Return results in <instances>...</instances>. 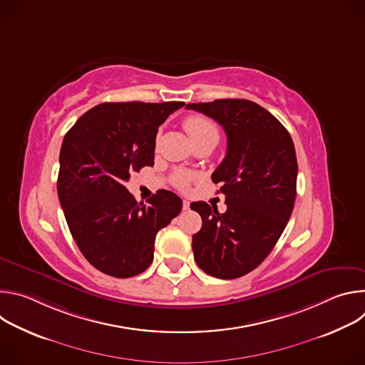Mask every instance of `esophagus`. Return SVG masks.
<instances>
[{
  "mask_svg": "<svg viewBox=\"0 0 365 365\" xmlns=\"http://www.w3.org/2000/svg\"><path fill=\"white\" fill-rule=\"evenodd\" d=\"M189 207H190V202H189V200H183V210L187 211Z\"/></svg>",
  "mask_w": 365,
  "mask_h": 365,
  "instance_id": "34e87169",
  "label": "esophagus"
}]
</instances>
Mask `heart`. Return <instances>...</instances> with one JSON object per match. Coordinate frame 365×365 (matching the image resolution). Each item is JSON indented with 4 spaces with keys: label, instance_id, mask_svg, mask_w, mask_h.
Wrapping results in <instances>:
<instances>
[{
    "label": "heart",
    "instance_id": "heart-1",
    "mask_svg": "<svg viewBox=\"0 0 365 365\" xmlns=\"http://www.w3.org/2000/svg\"><path fill=\"white\" fill-rule=\"evenodd\" d=\"M183 127L186 130V133L189 134V137L192 138V141L195 144L207 140L211 137H217L218 138V128L215 127L214 123H211L207 118L200 117V115H190L183 121ZM193 179V175L185 170H179L175 173L173 176V183L180 187V189H186L190 183V180Z\"/></svg>",
    "mask_w": 365,
    "mask_h": 365
}]
</instances>
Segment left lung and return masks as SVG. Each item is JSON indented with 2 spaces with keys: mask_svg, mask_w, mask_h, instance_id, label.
Returning <instances> with one entry per match:
<instances>
[{
  "mask_svg": "<svg viewBox=\"0 0 365 365\" xmlns=\"http://www.w3.org/2000/svg\"><path fill=\"white\" fill-rule=\"evenodd\" d=\"M227 134V155L212 173L227 211L206 202L190 207L202 218L192 237L195 262L206 274L237 279L263 263L284 231L296 199L297 160L282 123L248 99L187 103Z\"/></svg>",
  "mask_w": 365,
  "mask_h": 365,
  "instance_id": "8db88e82",
  "label": "left lung"
}]
</instances>
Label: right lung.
Instances as JSON below:
<instances>
[{"label":"right lung","instance_id":"add662e5","mask_svg":"<svg viewBox=\"0 0 365 365\" xmlns=\"http://www.w3.org/2000/svg\"><path fill=\"white\" fill-rule=\"evenodd\" d=\"M183 106L179 101L99 103L66 133L58 195L76 245L96 270L118 279L147 270L155 235L182 211V199L173 192L159 190L144 205L125 182L154 165L155 134Z\"/></svg>","mask_w":365,"mask_h":365}]
</instances>
